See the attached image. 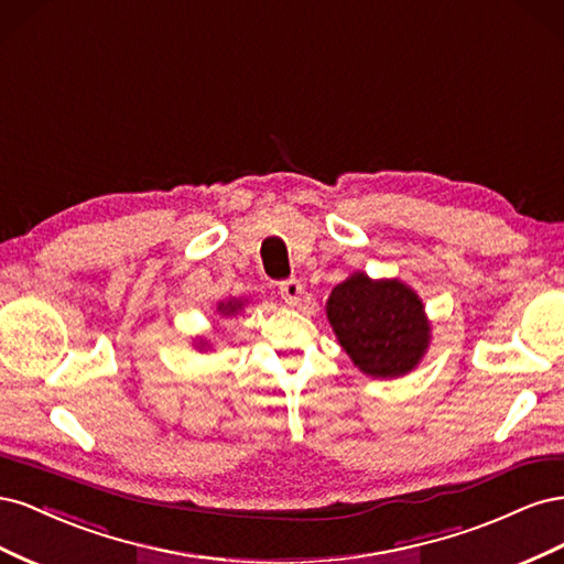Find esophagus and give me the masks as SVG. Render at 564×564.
Wrapping results in <instances>:
<instances>
[{
	"instance_id": "esophagus-1",
	"label": "esophagus",
	"mask_w": 564,
	"mask_h": 564,
	"mask_svg": "<svg viewBox=\"0 0 564 564\" xmlns=\"http://www.w3.org/2000/svg\"><path fill=\"white\" fill-rule=\"evenodd\" d=\"M303 294V286L299 280H284L280 282V296L289 303V305H299Z\"/></svg>"
}]
</instances>
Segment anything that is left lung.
Instances as JSON below:
<instances>
[{"instance_id": "8db88e82", "label": "left lung", "mask_w": 564, "mask_h": 564, "mask_svg": "<svg viewBox=\"0 0 564 564\" xmlns=\"http://www.w3.org/2000/svg\"><path fill=\"white\" fill-rule=\"evenodd\" d=\"M327 317L338 344L367 377L395 379L412 371L431 344V324L414 289L365 272L332 289Z\"/></svg>"}]
</instances>
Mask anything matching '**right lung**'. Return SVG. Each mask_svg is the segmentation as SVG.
Returning a JSON list of instances; mask_svg holds the SVG:
<instances>
[{
  "label": "right lung",
  "instance_id": "right-lung-1",
  "mask_svg": "<svg viewBox=\"0 0 564 564\" xmlns=\"http://www.w3.org/2000/svg\"><path fill=\"white\" fill-rule=\"evenodd\" d=\"M242 301H228V303H218V313L220 315H235L237 311L242 308ZM202 348H204V344H202Z\"/></svg>",
  "mask_w": 564,
  "mask_h": 564
}]
</instances>
